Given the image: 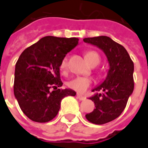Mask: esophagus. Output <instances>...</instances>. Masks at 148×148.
I'll list each match as a JSON object with an SVG mask.
<instances>
[{
  "instance_id": "1",
  "label": "esophagus",
  "mask_w": 148,
  "mask_h": 148,
  "mask_svg": "<svg viewBox=\"0 0 148 148\" xmlns=\"http://www.w3.org/2000/svg\"><path fill=\"white\" fill-rule=\"evenodd\" d=\"M76 98L80 100L86 99V97H85V96H83V95H79V94H77V95H76Z\"/></svg>"
}]
</instances>
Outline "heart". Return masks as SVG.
Here are the masks:
<instances>
[{
    "label": "heart",
    "mask_w": 148,
    "mask_h": 148,
    "mask_svg": "<svg viewBox=\"0 0 148 148\" xmlns=\"http://www.w3.org/2000/svg\"><path fill=\"white\" fill-rule=\"evenodd\" d=\"M85 56H86V59L87 60V62H89L90 65L95 63V62H97L99 64V62L100 61V57L99 53H97L96 51H94V50L87 51L86 54H85ZM67 67V57H64L62 59L61 63H60V69L64 72V71H66ZM91 84H92V81L90 80V78L77 76V77H75V78H73L69 81L67 83V86L70 89L75 90L76 92L84 93L88 90V88L91 86Z\"/></svg>",
    "instance_id": "obj_1"
}]
</instances>
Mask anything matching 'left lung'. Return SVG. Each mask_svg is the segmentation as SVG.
I'll return each mask as SVG.
<instances>
[{
	"mask_svg": "<svg viewBox=\"0 0 148 148\" xmlns=\"http://www.w3.org/2000/svg\"><path fill=\"white\" fill-rule=\"evenodd\" d=\"M84 41L103 50L109 64L106 78L92 90L95 94L90 99L95 103V108L86 115L90 122L103 125L117 118L125 108L134 86V62L127 50L108 36L85 38ZM101 90L102 94L97 93Z\"/></svg>",
	"mask_w": 148,
	"mask_h": 148,
	"instance_id": "8db88e82",
	"label": "left lung"
}]
</instances>
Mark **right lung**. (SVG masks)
<instances>
[{
  "label": "right lung",
  "instance_id": "1",
  "mask_svg": "<svg viewBox=\"0 0 148 148\" xmlns=\"http://www.w3.org/2000/svg\"><path fill=\"white\" fill-rule=\"evenodd\" d=\"M78 40L48 36L21 53L15 65L14 94L21 110L32 121L45 123L53 120L62 99L76 95L71 89L58 88L62 86L61 61Z\"/></svg>",
  "mask_w": 148,
  "mask_h": 148
}]
</instances>
